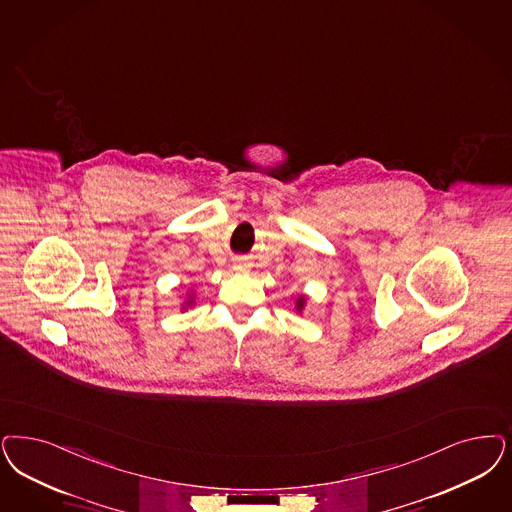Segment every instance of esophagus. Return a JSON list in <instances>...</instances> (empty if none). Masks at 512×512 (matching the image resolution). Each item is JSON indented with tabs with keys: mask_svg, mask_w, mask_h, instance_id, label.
Wrapping results in <instances>:
<instances>
[{
	"mask_svg": "<svg viewBox=\"0 0 512 512\" xmlns=\"http://www.w3.org/2000/svg\"><path fill=\"white\" fill-rule=\"evenodd\" d=\"M246 261L244 259H234V265H232V268L236 270V272H244L246 270Z\"/></svg>",
	"mask_w": 512,
	"mask_h": 512,
	"instance_id": "esophagus-1",
	"label": "esophagus"
}]
</instances>
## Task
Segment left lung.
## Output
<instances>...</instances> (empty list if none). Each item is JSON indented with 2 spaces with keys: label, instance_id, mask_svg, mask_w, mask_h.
Listing matches in <instances>:
<instances>
[{
  "label": "left lung",
  "instance_id": "1",
  "mask_svg": "<svg viewBox=\"0 0 512 512\" xmlns=\"http://www.w3.org/2000/svg\"><path fill=\"white\" fill-rule=\"evenodd\" d=\"M304 302H306L304 297H299V299H297V306H295V308H297L299 312H302V308H304Z\"/></svg>",
  "mask_w": 512,
  "mask_h": 512
}]
</instances>
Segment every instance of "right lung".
Instances as JSON below:
<instances>
[{
  "instance_id": "right-lung-1",
  "label": "right lung",
  "mask_w": 512,
  "mask_h": 512,
  "mask_svg": "<svg viewBox=\"0 0 512 512\" xmlns=\"http://www.w3.org/2000/svg\"><path fill=\"white\" fill-rule=\"evenodd\" d=\"M187 304H191V300H189V302H187Z\"/></svg>"
}]
</instances>
